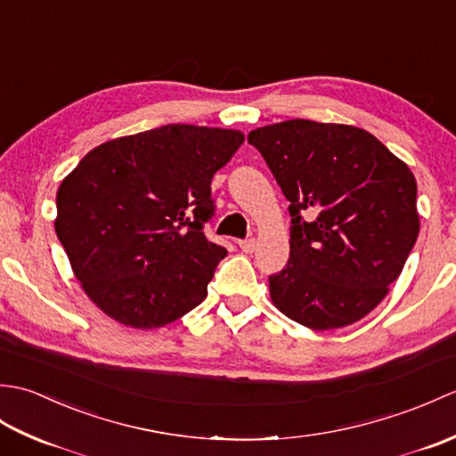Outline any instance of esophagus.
Returning <instances> with one entry per match:
<instances>
[{
  "label": "esophagus",
  "mask_w": 456,
  "mask_h": 456,
  "mask_svg": "<svg viewBox=\"0 0 456 456\" xmlns=\"http://www.w3.org/2000/svg\"><path fill=\"white\" fill-rule=\"evenodd\" d=\"M239 247H240V250H243V253H253V250L256 248V240L253 237L243 239V240H239Z\"/></svg>",
  "instance_id": "34e87169"
}]
</instances>
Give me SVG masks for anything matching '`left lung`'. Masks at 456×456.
<instances>
[{
	"mask_svg": "<svg viewBox=\"0 0 456 456\" xmlns=\"http://www.w3.org/2000/svg\"><path fill=\"white\" fill-rule=\"evenodd\" d=\"M289 201V258L268 276L274 305L315 331L382 302L419 233L408 164L364 129L292 119L248 133Z\"/></svg>",
	"mask_w": 456,
	"mask_h": 456,
	"instance_id": "obj_1",
	"label": "left lung"
}]
</instances>
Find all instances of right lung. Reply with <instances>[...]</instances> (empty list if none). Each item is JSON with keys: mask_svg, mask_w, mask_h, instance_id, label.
<instances>
[{"mask_svg": "<svg viewBox=\"0 0 456 456\" xmlns=\"http://www.w3.org/2000/svg\"><path fill=\"white\" fill-rule=\"evenodd\" d=\"M240 131L164 125L90 151L56 193V237L84 292L134 329L176 322L208 296L227 256L206 237L211 178Z\"/></svg>", "mask_w": 456, "mask_h": 456, "instance_id": "right-lung-1", "label": "right lung"}]
</instances>
